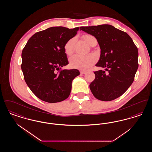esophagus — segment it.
I'll list each match as a JSON object with an SVG mask.
<instances>
[{
	"mask_svg": "<svg viewBox=\"0 0 152 152\" xmlns=\"http://www.w3.org/2000/svg\"><path fill=\"white\" fill-rule=\"evenodd\" d=\"M80 73L81 74H85V73H86V71H80Z\"/></svg>",
	"mask_w": 152,
	"mask_h": 152,
	"instance_id": "1",
	"label": "esophagus"
}]
</instances>
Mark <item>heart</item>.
I'll use <instances>...</instances> for the list:
<instances>
[{"label":"heart","instance_id":"heart-1","mask_svg":"<svg viewBox=\"0 0 152 152\" xmlns=\"http://www.w3.org/2000/svg\"><path fill=\"white\" fill-rule=\"evenodd\" d=\"M84 39L89 45H92L94 42H96L95 37L90 34H87L84 36ZM76 38L72 37L69 39L64 44V49L66 54L70 55L74 50V45ZM96 57L94 55L89 54L88 55H74L69 58L70 65L75 68L81 70L86 71L89 69L96 61Z\"/></svg>","mask_w":152,"mask_h":152}]
</instances>
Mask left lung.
<instances>
[{"instance_id": "left-lung-1", "label": "left lung", "mask_w": 152, "mask_h": 152, "mask_svg": "<svg viewBox=\"0 0 152 152\" xmlns=\"http://www.w3.org/2000/svg\"><path fill=\"white\" fill-rule=\"evenodd\" d=\"M80 30L97 39L101 55L96 66L107 71L94 72L95 79L89 85L92 94L101 101L119 97L134 79L138 67L137 47L128 34L111 25L80 27Z\"/></svg>"}]
</instances>
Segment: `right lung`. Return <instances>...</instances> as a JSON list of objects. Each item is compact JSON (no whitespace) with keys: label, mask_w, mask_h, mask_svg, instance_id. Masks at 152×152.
Wrapping results in <instances>:
<instances>
[{"label":"right lung","mask_w":152,"mask_h":152,"mask_svg":"<svg viewBox=\"0 0 152 152\" xmlns=\"http://www.w3.org/2000/svg\"><path fill=\"white\" fill-rule=\"evenodd\" d=\"M79 27H53L29 38L22 53L21 68L31 91L40 100L54 103L69 96L72 81L79 75L76 69H61L68 64L64 46L75 36Z\"/></svg>","instance_id":"right-lung-1"}]
</instances>
